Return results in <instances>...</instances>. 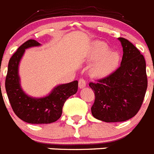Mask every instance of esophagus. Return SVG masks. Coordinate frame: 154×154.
Here are the masks:
<instances>
[{"label":"esophagus","instance_id":"obj_1","mask_svg":"<svg viewBox=\"0 0 154 154\" xmlns=\"http://www.w3.org/2000/svg\"><path fill=\"white\" fill-rule=\"evenodd\" d=\"M85 85H86V82L83 79H80L79 81V89H83L85 88Z\"/></svg>","mask_w":154,"mask_h":154}]
</instances>
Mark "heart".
I'll use <instances>...</instances> for the list:
<instances>
[{
  "mask_svg": "<svg viewBox=\"0 0 154 154\" xmlns=\"http://www.w3.org/2000/svg\"><path fill=\"white\" fill-rule=\"evenodd\" d=\"M89 62H96L92 67V75L96 78H104L117 69L121 60L119 51L111 50L104 42L96 41L91 44L87 55Z\"/></svg>",
  "mask_w": 154,
  "mask_h": 154,
  "instance_id": "1",
  "label": "heart"
}]
</instances>
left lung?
Listing matches in <instances>:
<instances>
[{
  "mask_svg": "<svg viewBox=\"0 0 154 154\" xmlns=\"http://www.w3.org/2000/svg\"><path fill=\"white\" fill-rule=\"evenodd\" d=\"M118 39L123 51L119 68L96 83H89L96 96L91 108L92 116L106 123L133 117L140 109L147 89L143 55L127 39Z\"/></svg>",
  "mask_w": 154,
  "mask_h": 154,
  "instance_id": "1",
  "label": "left lung"
}]
</instances>
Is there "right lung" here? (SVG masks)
<instances>
[{
  "label": "right lung",
  "mask_w": 154,
  "mask_h": 154,
  "mask_svg": "<svg viewBox=\"0 0 154 154\" xmlns=\"http://www.w3.org/2000/svg\"><path fill=\"white\" fill-rule=\"evenodd\" d=\"M40 45L33 39L21 45L9 60L5 80V89L12 109L21 120L31 124H48L58 120L65 102L78 90V81L75 80L57 85L44 97H32L24 92L18 73L19 64L25 50Z\"/></svg>",
  "instance_id": "1"
}]
</instances>
